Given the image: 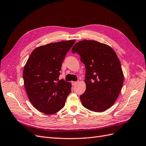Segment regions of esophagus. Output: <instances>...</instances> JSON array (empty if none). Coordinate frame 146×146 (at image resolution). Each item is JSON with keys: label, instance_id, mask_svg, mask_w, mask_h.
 <instances>
[{"label": "esophagus", "instance_id": "34e87169", "mask_svg": "<svg viewBox=\"0 0 146 146\" xmlns=\"http://www.w3.org/2000/svg\"><path fill=\"white\" fill-rule=\"evenodd\" d=\"M72 85L74 86V85H76V84H78V82H76V81H72Z\"/></svg>", "mask_w": 146, "mask_h": 146}]
</instances>
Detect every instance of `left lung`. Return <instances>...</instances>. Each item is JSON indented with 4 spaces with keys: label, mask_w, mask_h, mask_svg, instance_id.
<instances>
[{
    "label": "left lung",
    "mask_w": 146,
    "mask_h": 146,
    "mask_svg": "<svg viewBox=\"0 0 146 146\" xmlns=\"http://www.w3.org/2000/svg\"><path fill=\"white\" fill-rule=\"evenodd\" d=\"M72 52L79 54L85 66L87 87L80 96L82 105L94 112L110 108L120 93L124 79L121 64L114 50L98 41L83 40L75 44Z\"/></svg>",
    "instance_id": "obj_1"
}]
</instances>
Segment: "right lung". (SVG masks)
I'll return each instance as SVG.
<instances>
[{"mask_svg":"<svg viewBox=\"0 0 146 146\" xmlns=\"http://www.w3.org/2000/svg\"><path fill=\"white\" fill-rule=\"evenodd\" d=\"M74 42V40L61 41L36 47L24 67L23 77L29 100L46 114L60 111L71 93V84L58 78L65 56Z\"/></svg>","mask_w":146,"mask_h":146,"instance_id":"1","label":"right lung"}]
</instances>
